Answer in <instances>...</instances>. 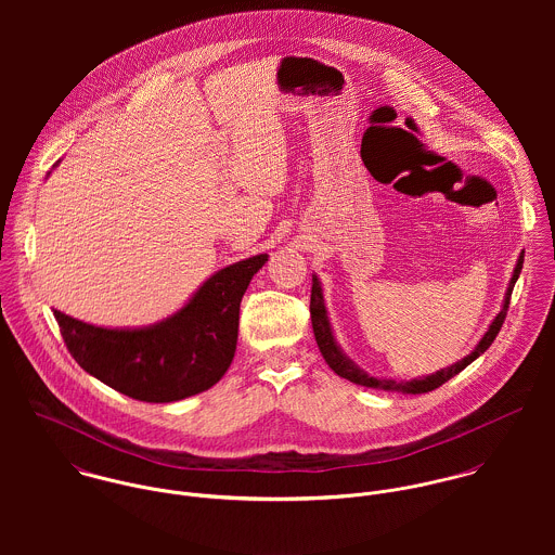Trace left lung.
<instances>
[{
  "label": "left lung",
  "mask_w": 555,
  "mask_h": 555,
  "mask_svg": "<svg viewBox=\"0 0 555 555\" xmlns=\"http://www.w3.org/2000/svg\"><path fill=\"white\" fill-rule=\"evenodd\" d=\"M521 267H524V256H519L517 260V267H515V273L511 278V284H508V291H506V299H504V308L502 312L495 317V320L491 322V326L487 328V333L482 335V339L478 341V346L475 348L473 354H468L466 359H462L460 363L447 367V370H440L436 372L434 376H427V378H421V380H412V383H393V380H376V378H370L367 374H363L361 370H357L344 354L341 350L337 348L335 339H333V333H331V326H328V320H326V310H324V301H322V291H320V284H318V278L314 275V284H312V297H310V314H312V326H314V335H317L318 348L326 361V365L341 378L354 383V385H361V387H374V389H385V391H401V393H429L438 387H442L447 380H451L453 376H457L462 370H466L476 357H480L489 346L491 341L495 339V335L500 333L502 324H504V318L508 312V304H511V293H513V286L521 273Z\"/></svg>",
  "instance_id": "obj_1"
}]
</instances>
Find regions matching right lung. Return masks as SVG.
<instances>
[{"label":"right lung","instance_id":"right-lung-1","mask_svg":"<svg viewBox=\"0 0 555 555\" xmlns=\"http://www.w3.org/2000/svg\"><path fill=\"white\" fill-rule=\"evenodd\" d=\"M267 254L211 275L190 304L150 328H102L55 310L64 344L85 372L111 389L152 403L211 389L237 348L238 306Z\"/></svg>","mask_w":555,"mask_h":555}]
</instances>
